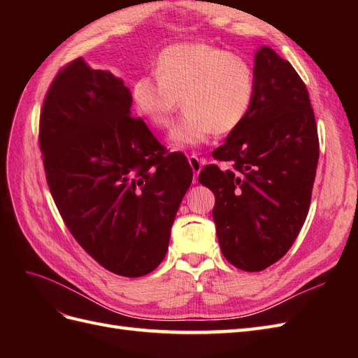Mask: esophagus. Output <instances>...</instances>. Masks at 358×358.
Wrapping results in <instances>:
<instances>
[{
  "mask_svg": "<svg viewBox=\"0 0 358 358\" xmlns=\"http://www.w3.org/2000/svg\"><path fill=\"white\" fill-rule=\"evenodd\" d=\"M188 161H189V166H191V169H192V171H194V182H196L197 178H199V173H200V170H201L203 161H201L199 157H196V155H191V157L188 158Z\"/></svg>",
  "mask_w": 358,
  "mask_h": 358,
  "instance_id": "obj_1",
  "label": "esophagus"
}]
</instances>
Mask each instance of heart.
Here are the masks:
<instances>
[{"label": "heart", "mask_w": 358, "mask_h": 358, "mask_svg": "<svg viewBox=\"0 0 358 358\" xmlns=\"http://www.w3.org/2000/svg\"><path fill=\"white\" fill-rule=\"evenodd\" d=\"M157 74L133 85L138 112L154 127L166 128L180 99L185 110L169 133V145L189 149L216 131L230 133L251 109L255 74L242 57L208 43H179L162 50Z\"/></svg>", "instance_id": "b5f03b06"}]
</instances>
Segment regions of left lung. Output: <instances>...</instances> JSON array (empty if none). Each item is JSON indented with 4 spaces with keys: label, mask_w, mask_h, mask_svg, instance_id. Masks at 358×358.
<instances>
[{
    "label": "left lung",
    "mask_w": 358,
    "mask_h": 358,
    "mask_svg": "<svg viewBox=\"0 0 358 358\" xmlns=\"http://www.w3.org/2000/svg\"><path fill=\"white\" fill-rule=\"evenodd\" d=\"M251 109L213 150L231 169L206 166L199 182L215 194L212 212L227 262L259 272L282 258L308 216L320 157L309 92L291 64L267 46L255 52Z\"/></svg>",
    "instance_id": "left-lung-1"
}]
</instances>
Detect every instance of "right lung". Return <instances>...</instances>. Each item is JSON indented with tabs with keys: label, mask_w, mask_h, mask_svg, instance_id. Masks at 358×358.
<instances>
[{
	"label": "right lung",
	"mask_w": 358,
	"mask_h": 358,
	"mask_svg": "<svg viewBox=\"0 0 358 358\" xmlns=\"http://www.w3.org/2000/svg\"><path fill=\"white\" fill-rule=\"evenodd\" d=\"M131 104L122 79L74 59L46 94L38 142L50 194L74 239L109 272L138 278L167 254L192 169L131 116Z\"/></svg>",
	"instance_id": "right-lung-1"
}]
</instances>
